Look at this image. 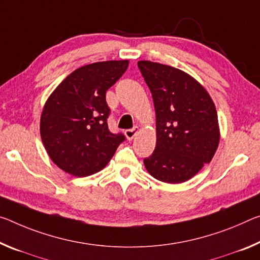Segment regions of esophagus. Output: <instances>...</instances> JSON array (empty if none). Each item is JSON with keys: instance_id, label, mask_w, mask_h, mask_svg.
Wrapping results in <instances>:
<instances>
[{"instance_id": "esophagus-1", "label": "esophagus", "mask_w": 260, "mask_h": 260, "mask_svg": "<svg viewBox=\"0 0 260 260\" xmlns=\"http://www.w3.org/2000/svg\"><path fill=\"white\" fill-rule=\"evenodd\" d=\"M138 131H139L138 127H134V128H132V129H127V131H125V135H126V138L128 139V140H133L135 135L138 134Z\"/></svg>"}]
</instances>
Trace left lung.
Returning a JSON list of instances; mask_svg holds the SVG:
<instances>
[{
	"instance_id": "left-lung-1",
	"label": "left lung",
	"mask_w": 260,
	"mask_h": 260,
	"mask_svg": "<svg viewBox=\"0 0 260 260\" xmlns=\"http://www.w3.org/2000/svg\"><path fill=\"white\" fill-rule=\"evenodd\" d=\"M156 112V147L147 171L163 183L191 179L215 155L220 142L212 97L194 77L171 66L139 61Z\"/></svg>"
}]
</instances>
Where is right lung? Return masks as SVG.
<instances>
[{"label":"right lung","mask_w":260,"mask_h":260,"mask_svg":"<svg viewBox=\"0 0 260 260\" xmlns=\"http://www.w3.org/2000/svg\"><path fill=\"white\" fill-rule=\"evenodd\" d=\"M128 63L111 60L83 66L49 94L40 117V137L49 158L61 170L76 177L96 174L125 140L109 131L105 93Z\"/></svg>","instance_id":"obj_1"}]
</instances>
